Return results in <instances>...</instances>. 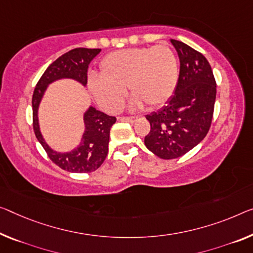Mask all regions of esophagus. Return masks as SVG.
Wrapping results in <instances>:
<instances>
[{
  "mask_svg": "<svg viewBox=\"0 0 253 253\" xmlns=\"http://www.w3.org/2000/svg\"><path fill=\"white\" fill-rule=\"evenodd\" d=\"M137 119H138L137 116H124V118H121V121H124V122H134Z\"/></svg>",
  "mask_w": 253,
  "mask_h": 253,
  "instance_id": "34e87169",
  "label": "esophagus"
}]
</instances>
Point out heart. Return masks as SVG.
I'll return each instance as SVG.
<instances>
[{
  "instance_id": "obj_1",
  "label": "heart",
  "mask_w": 253,
  "mask_h": 253,
  "mask_svg": "<svg viewBox=\"0 0 253 253\" xmlns=\"http://www.w3.org/2000/svg\"><path fill=\"white\" fill-rule=\"evenodd\" d=\"M178 61L169 45L116 50L100 61L99 76L91 75L88 86L100 106L110 113L121 110L127 87L132 107L143 103L156 107L169 100L178 83Z\"/></svg>"
}]
</instances>
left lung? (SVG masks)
<instances>
[{
	"label": "left lung",
	"mask_w": 253,
	"mask_h": 253,
	"mask_svg": "<svg viewBox=\"0 0 253 253\" xmlns=\"http://www.w3.org/2000/svg\"><path fill=\"white\" fill-rule=\"evenodd\" d=\"M180 57L174 95L164 107L147 115L145 145L163 159L183 156L207 135L216 99V80L207 59L180 41L170 40Z\"/></svg>",
	"instance_id": "left-lung-1"
}]
</instances>
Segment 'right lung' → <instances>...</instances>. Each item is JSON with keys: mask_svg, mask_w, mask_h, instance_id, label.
Returning <instances> with one entry per match:
<instances>
[{"mask_svg": "<svg viewBox=\"0 0 253 253\" xmlns=\"http://www.w3.org/2000/svg\"><path fill=\"white\" fill-rule=\"evenodd\" d=\"M100 52L99 48H73L64 53L45 70L35 87L33 95V126L38 141L54 164L62 169L72 173H90L103 164L108 153L111 127L116 121L115 116H110L89 107L84 113V130L80 146L70 153H56L46 145L38 126L37 111L46 87L54 80L71 78L83 84H87L88 65Z\"/></svg>", "mask_w": 253, "mask_h": 253, "instance_id": "right-lung-1", "label": "right lung"}]
</instances>
